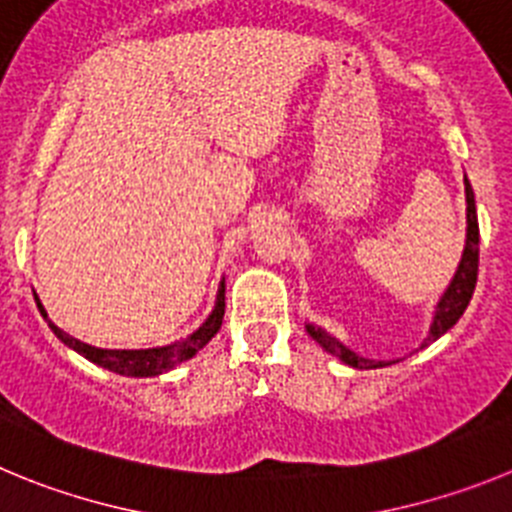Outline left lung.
I'll use <instances>...</instances> for the list:
<instances>
[{
    "mask_svg": "<svg viewBox=\"0 0 512 512\" xmlns=\"http://www.w3.org/2000/svg\"><path fill=\"white\" fill-rule=\"evenodd\" d=\"M464 194H467V243H464V253H461V261L459 266H456L449 287L443 289V295L438 297L436 312H433V320H431V330H428L425 341L420 343V348L431 346V343L438 341L446 330L454 328L474 295V284H477V269H479V223H477V205H474L472 184H469L467 176H464ZM305 328L312 336V341L320 343V348H325L328 354L338 356L343 364L354 366V369H382V366L395 364V361H377V359L359 356L356 351H351L346 343L338 341L336 336H330L328 330L320 328V325L307 323Z\"/></svg>",
    "mask_w": 512,
    "mask_h": 512,
    "instance_id": "left-lung-1",
    "label": "left lung"
}]
</instances>
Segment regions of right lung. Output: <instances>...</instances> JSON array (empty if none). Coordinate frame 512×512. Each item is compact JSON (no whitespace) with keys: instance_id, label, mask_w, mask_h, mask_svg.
I'll use <instances>...</instances> for the list:
<instances>
[{"instance_id":"obj_1","label":"right lung","mask_w":512,"mask_h":512,"mask_svg":"<svg viewBox=\"0 0 512 512\" xmlns=\"http://www.w3.org/2000/svg\"><path fill=\"white\" fill-rule=\"evenodd\" d=\"M35 305H38L40 315L45 318L48 328L56 333L58 341L63 346L74 348L76 354H81L84 359H89L92 364L102 366V369H110V372L122 374V377H158V374L171 372L174 366H179L182 361L192 359L200 348H205L207 343L212 341L220 325H223V315H225V279H220V287H217V297H215V307L207 315L205 323L200 328L189 333L187 338L182 341H174L169 346H156V348H97L89 346V343L79 341V338L69 336L66 330L58 328L53 320H48V312H45L43 302L38 300L35 295Z\"/></svg>"}]
</instances>
